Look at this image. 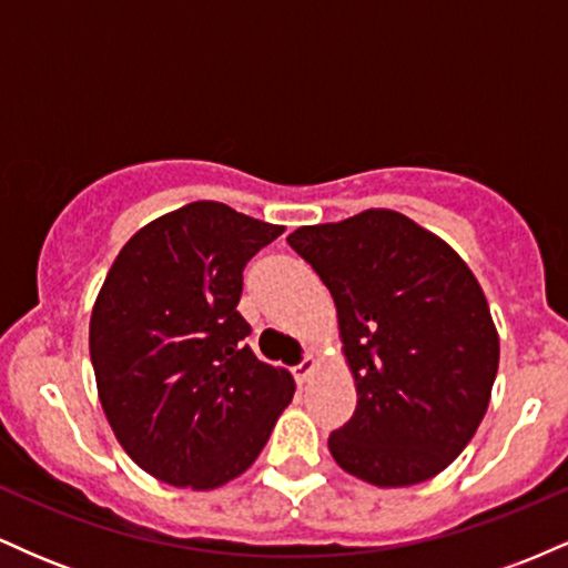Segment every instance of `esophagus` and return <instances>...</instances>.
<instances>
[{"label": "esophagus", "instance_id": "esophagus-1", "mask_svg": "<svg viewBox=\"0 0 568 568\" xmlns=\"http://www.w3.org/2000/svg\"><path fill=\"white\" fill-rule=\"evenodd\" d=\"M315 368H317L315 355H306L304 361L298 363L296 368H293V376H296V382H298V384H304V382H310V376L315 374Z\"/></svg>", "mask_w": 568, "mask_h": 568}]
</instances>
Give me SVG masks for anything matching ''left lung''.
<instances>
[{
    "instance_id": "left-lung-1",
    "label": "left lung",
    "mask_w": 568,
    "mask_h": 568,
    "mask_svg": "<svg viewBox=\"0 0 568 568\" xmlns=\"http://www.w3.org/2000/svg\"><path fill=\"white\" fill-rule=\"evenodd\" d=\"M288 245L334 296L357 408L331 433L342 470L374 486L433 478L470 443L499 368V336L467 264L395 211L302 226Z\"/></svg>"
}]
</instances>
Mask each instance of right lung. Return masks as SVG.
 <instances>
[{
  "instance_id": "right-lung-1",
  "label": "right lung",
  "mask_w": 568,
  "mask_h": 568,
  "mask_svg": "<svg viewBox=\"0 0 568 568\" xmlns=\"http://www.w3.org/2000/svg\"><path fill=\"white\" fill-rule=\"evenodd\" d=\"M283 234L224 202H189L114 258L90 317L98 397L130 459L173 486L216 488L256 462L293 376L245 344V264Z\"/></svg>"
}]
</instances>
